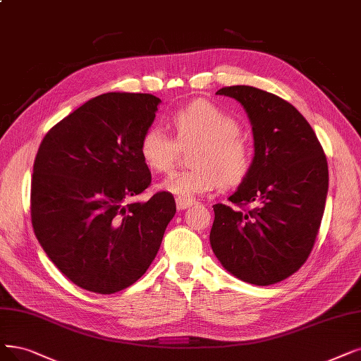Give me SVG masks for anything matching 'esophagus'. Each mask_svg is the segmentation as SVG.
Returning <instances> with one entry per match:
<instances>
[{
	"instance_id": "esophagus-1",
	"label": "esophagus",
	"mask_w": 361,
	"mask_h": 361,
	"mask_svg": "<svg viewBox=\"0 0 361 361\" xmlns=\"http://www.w3.org/2000/svg\"><path fill=\"white\" fill-rule=\"evenodd\" d=\"M192 204H195V200L192 198H186V197H176V207L179 210H185L191 207Z\"/></svg>"
}]
</instances>
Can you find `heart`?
<instances>
[{
  "label": "heart",
  "instance_id": "heart-1",
  "mask_svg": "<svg viewBox=\"0 0 361 361\" xmlns=\"http://www.w3.org/2000/svg\"><path fill=\"white\" fill-rule=\"evenodd\" d=\"M175 139L158 127H149L139 140V155L148 169L169 171L180 149L191 148L190 169L171 173L160 188L191 198L221 188H234L246 180L253 164L249 142L240 135L238 121L209 100L198 99L171 114Z\"/></svg>",
  "mask_w": 361,
  "mask_h": 361
}]
</instances>
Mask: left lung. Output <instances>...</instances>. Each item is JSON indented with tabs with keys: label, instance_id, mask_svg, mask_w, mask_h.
<instances>
[{
	"label": "left lung",
	"instance_id": "8db88e82",
	"mask_svg": "<svg viewBox=\"0 0 361 361\" xmlns=\"http://www.w3.org/2000/svg\"><path fill=\"white\" fill-rule=\"evenodd\" d=\"M216 94L234 97L246 109L255 158L229 197L233 206H213L212 249L237 279L279 283L304 265L314 247L329 188L326 155L310 123L287 100L250 85Z\"/></svg>",
	"mask_w": 361,
	"mask_h": 361
}]
</instances>
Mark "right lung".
<instances>
[{
	"instance_id": "right-lung-1",
	"label": "right lung",
	"mask_w": 361,
	"mask_h": 361,
	"mask_svg": "<svg viewBox=\"0 0 361 361\" xmlns=\"http://www.w3.org/2000/svg\"><path fill=\"white\" fill-rule=\"evenodd\" d=\"M161 100L105 93L53 126L38 148L31 180L37 240L66 279L111 295L136 283L176 213L166 191L130 201L151 185L139 155L142 133Z\"/></svg>"
}]
</instances>
